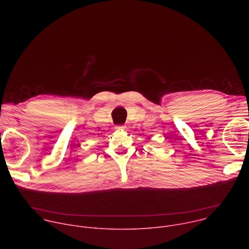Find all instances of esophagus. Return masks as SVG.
I'll return each instance as SVG.
<instances>
[{"mask_svg": "<svg viewBox=\"0 0 249 249\" xmlns=\"http://www.w3.org/2000/svg\"><path fill=\"white\" fill-rule=\"evenodd\" d=\"M116 129L117 130H124L125 126L124 125H119V126H116Z\"/></svg>", "mask_w": 249, "mask_h": 249, "instance_id": "1", "label": "esophagus"}]
</instances>
